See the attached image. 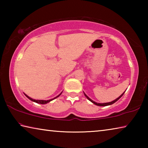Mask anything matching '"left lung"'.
<instances>
[{
  "label": "left lung",
  "instance_id": "1",
  "mask_svg": "<svg viewBox=\"0 0 148 148\" xmlns=\"http://www.w3.org/2000/svg\"><path fill=\"white\" fill-rule=\"evenodd\" d=\"M125 92H123V93L120 95V96L118 97V98H117L116 99H115L114 101H112V102H105V103H97V102H95V101H92V100H91V99L89 98V97L87 96V95L85 93V92H84V95H85V96H86V98L89 100V101H91L92 103H93L94 104H95V105H97V106H109V105H111V104H113L114 103H115V102H117V101H118V100L121 98V97L123 96V94L125 93Z\"/></svg>",
  "mask_w": 148,
  "mask_h": 148
}]
</instances>
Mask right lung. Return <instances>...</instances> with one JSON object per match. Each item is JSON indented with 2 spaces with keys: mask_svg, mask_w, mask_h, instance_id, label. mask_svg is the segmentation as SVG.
<instances>
[{
  "mask_svg": "<svg viewBox=\"0 0 148 148\" xmlns=\"http://www.w3.org/2000/svg\"><path fill=\"white\" fill-rule=\"evenodd\" d=\"M61 93H62V92H61V93H60L59 95H57V97H55V98H53V99H49V100H47V101H46V100H35V99H32V98H31V97H29L28 95H27L25 93H24V95H25V96L27 97V98H28L29 99H30L31 100V101H32V102H36V103H38V104H47V103H48V102H49L50 101H53V100H54V99H56V98H57V97H59L60 95H61Z\"/></svg>",
  "mask_w": 148,
  "mask_h": 148,
  "instance_id": "right-lung-1",
  "label": "right lung"
}]
</instances>
